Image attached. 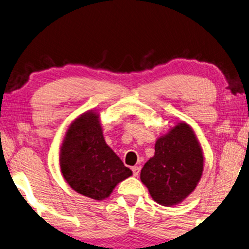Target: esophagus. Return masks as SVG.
<instances>
[{"instance_id":"esophagus-1","label":"esophagus","mask_w":249,"mask_h":249,"mask_svg":"<svg viewBox=\"0 0 249 249\" xmlns=\"http://www.w3.org/2000/svg\"><path fill=\"white\" fill-rule=\"evenodd\" d=\"M132 173H133V176H138V175H139V173H140V167H138V166L132 167Z\"/></svg>"}]
</instances>
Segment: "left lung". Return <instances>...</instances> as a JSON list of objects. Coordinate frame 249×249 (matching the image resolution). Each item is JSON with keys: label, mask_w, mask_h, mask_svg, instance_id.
<instances>
[{"label": "left lung", "mask_w": 249, "mask_h": 249, "mask_svg": "<svg viewBox=\"0 0 249 249\" xmlns=\"http://www.w3.org/2000/svg\"><path fill=\"white\" fill-rule=\"evenodd\" d=\"M202 167L204 157L193 129L179 124L157 140L155 156L144 163L140 179L155 201L173 206L196 188Z\"/></svg>", "instance_id": "obj_1"}]
</instances>
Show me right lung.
I'll list each match as a JSON object with an SVG mask.
<instances>
[{
  "label": "right lung",
  "instance_id": "1",
  "mask_svg": "<svg viewBox=\"0 0 249 249\" xmlns=\"http://www.w3.org/2000/svg\"><path fill=\"white\" fill-rule=\"evenodd\" d=\"M64 179L76 193L102 200L118 182L132 175L106 143L99 116L86 112L72 122L60 152Z\"/></svg>",
  "mask_w": 249,
  "mask_h": 249
}]
</instances>
